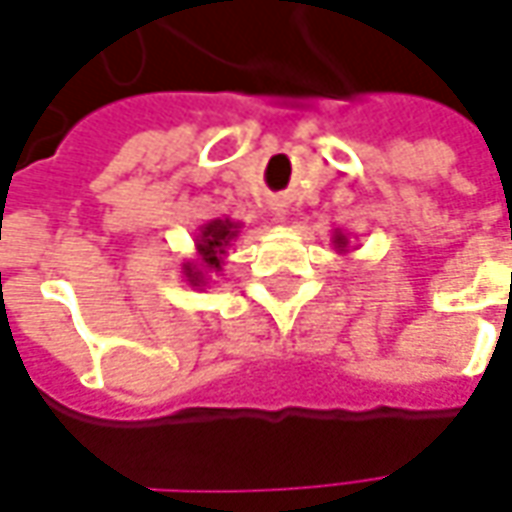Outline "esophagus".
<instances>
[{"label": "esophagus", "instance_id": "1", "mask_svg": "<svg viewBox=\"0 0 512 512\" xmlns=\"http://www.w3.org/2000/svg\"><path fill=\"white\" fill-rule=\"evenodd\" d=\"M273 213H276V219H279V222H285V219H287V205H285V202H273Z\"/></svg>", "mask_w": 512, "mask_h": 512}]
</instances>
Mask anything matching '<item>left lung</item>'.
Instances as JSON below:
<instances>
[{
	"instance_id": "left-lung-1",
	"label": "left lung",
	"mask_w": 512,
	"mask_h": 512,
	"mask_svg": "<svg viewBox=\"0 0 512 512\" xmlns=\"http://www.w3.org/2000/svg\"><path fill=\"white\" fill-rule=\"evenodd\" d=\"M333 247H336V253H347V247H350V239H347V233L336 230V233H333Z\"/></svg>"
}]
</instances>
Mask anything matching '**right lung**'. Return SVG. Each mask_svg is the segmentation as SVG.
Returning <instances> with one entry per match:
<instances>
[{
  "instance_id": "right-lung-1",
  "label": "right lung",
  "mask_w": 512,
  "mask_h": 512,
  "mask_svg": "<svg viewBox=\"0 0 512 512\" xmlns=\"http://www.w3.org/2000/svg\"><path fill=\"white\" fill-rule=\"evenodd\" d=\"M239 233H242V222H233V219H210L207 225L199 227V233L193 239L196 256L182 262V276L187 285L199 287V290L210 285L213 276H219Z\"/></svg>"
}]
</instances>
